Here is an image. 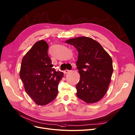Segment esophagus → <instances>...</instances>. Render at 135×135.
Instances as JSON below:
<instances>
[{
	"label": "esophagus",
	"mask_w": 135,
	"mask_h": 135,
	"mask_svg": "<svg viewBox=\"0 0 135 135\" xmlns=\"http://www.w3.org/2000/svg\"><path fill=\"white\" fill-rule=\"evenodd\" d=\"M69 71H70V70H68V69H66L65 70H64L63 73H65V74H67V73H68Z\"/></svg>",
	"instance_id": "obj_1"
}]
</instances>
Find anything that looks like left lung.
Returning a JSON list of instances; mask_svg holds the SVG:
<instances>
[{"mask_svg":"<svg viewBox=\"0 0 135 135\" xmlns=\"http://www.w3.org/2000/svg\"><path fill=\"white\" fill-rule=\"evenodd\" d=\"M66 43L78 51L76 62L80 80L76 84V96L87 103L98 102L106 94L113 72L112 59L97 41L89 37L71 38Z\"/></svg>","mask_w":135,"mask_h":135,"instance_id":"obj_1","label":"left lung"}]
</instances>
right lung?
Wrapping results in <instances>:
<instances>
[{"label":"right lung","instance_id":"obj_1","mask_svg":"<svg viewBox=\"0 0 135 135\" xmlns=\"http://www.w3.org/2000/svg\"><path fill=\"white\" fill-rule=\"evenodd\" d=\"M48 47L43 40L35 42L23 57L20 71L26 92L39 105H45L56 98L63 76V72L52 68Z\"/></svg>","mask_w":135,"mask_h":135}]
</instances>
